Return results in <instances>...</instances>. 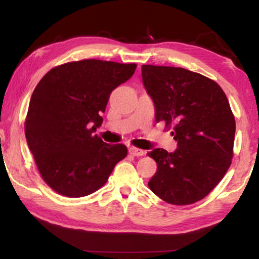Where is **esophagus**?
<instances>
[{"label": "esophagus", "instance_id": "esophagus-1", "mask_svg": "<svg viewBox=\"0 0 259 259\" xmlns=\"http://www.w3.org/2000/svg\"><path fill=\"white\" fill-rule=\"evenodd\" d=\"M129 153H130L131 155H134V156H143V155L146 154L145 151L140 150V148H137V147H130L129 148Z\"/></svg>", "mask_w": 259, "mask_h": 259}]
</instances>
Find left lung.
<instances>
[{"label":"left lung","instance_id":"1","mask_svg":"<svg viewBox=\"0 0 259 259\" xmlns=\"http://www.w3.org/2000/svg\"><path fill=\"white\" fill-rule=\"evenodd\" d=\"M142 76L156 122L172 124L177 142L172 153H147L157 164L148 186L171 204L202 200L224 177L233 156L235 120L226 95L214 81L181 67L143 65Z\"/></svg>","mask_w":259,"mask_h":259}]
</instances>
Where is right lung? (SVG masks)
<instances>
[{
    "label": "right lung",
    "instance_id": "obj_1",
    "mask_svg": "<svg viewBox=\"0 0 259 259\" xmlns=\"http://www.w3.org/2000/svg\"><path fill=\"white\" fill-rule=\"evenodd\" d=\"M137 65L85 59L52 68L30 97L25 135L48 185L68 198L89 195L124 159L123 144L109 145L94 133L109 96Z\"/></svg>",
    "mask_w": 259,
    "mask_h": 259
}]
</instances>
